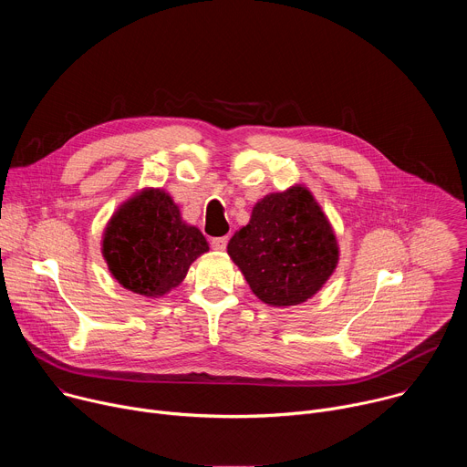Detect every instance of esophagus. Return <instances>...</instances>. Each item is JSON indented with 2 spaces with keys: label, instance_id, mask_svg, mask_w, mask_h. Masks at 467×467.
Masks as SVG:
<instances>
[{
  "label": "esophagus",
  "instance_id": "esophagus-1",
  "mask_svg": "<svg viewBox=\"0 0 467 467\" xmlns=\"http://www.w3.org/2000/svg\"><path fill=\"white\" fill-rule=\"evenodd\" d=\"M227 242H229V238L227 236H218V238H213V249H216V251H223L225 247H227Z\"/></svg>",
  "mask_w": 467,
  "mask_h": 467
}]
</instances>
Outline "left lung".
<instances>
[{
  "instance_id": "obj_1",
  "label": "left lung",
  "mask_w": 467,
  "mask_h": 467,
  "mask_svg": "<svg viewBox=\"0 0 467 467\" xmlns=\"http://www.w3.org/2000/svg\"><path fill=\"white\" fill-rule=\"evenodd\" d=\"M227 253L253 294L272 306L310 299L338 264V242L303 184L264 195L251 220L229 240Z\"/></svg>"
}]
</instances>
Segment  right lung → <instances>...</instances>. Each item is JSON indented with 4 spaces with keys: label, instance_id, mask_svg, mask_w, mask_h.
Segmentation results:
<instances>
[{
    "label": "right lung",
    "instance_id": "obj_1",
    "mask_svg": "<svg viewBox=\"0 0 467 467\" xmlns=\"http://www.w3.org/2000/svg\"><path fill=\"white\" fill-rule=\"evenodd\" d=\"M207 251L202 231L182 222L161 188H144L119 205L101 244L112 277L144 297H161L179 286L190 264Z\"/></svg>",
    "mask_w": 467,
    "mask_h": 467
}]
</instances>
